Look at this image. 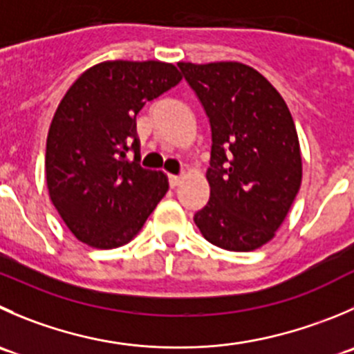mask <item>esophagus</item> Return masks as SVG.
I'll return each mask as SVG.
<instances>
[{
    "label": "esophagus",
    "instance_id": "esophagus-1",
    "mask_svg": "<svg viewBox=\"0 0 354 354\" xmlns=\"http://www.w3.org/2000/svg\"><path fill=\"white\" fill-rule=\"evenodd\" d=\"M180 183H181L180 176H176V174H169V187L171 188H176Z\"/></svg>",
    "mask_w": 354,
    "mask_h": 354
}]
</instances>
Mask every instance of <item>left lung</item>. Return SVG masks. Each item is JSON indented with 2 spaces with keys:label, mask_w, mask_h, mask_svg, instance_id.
<instances>
[{
  "label": "left lung",
  "mask_w": 354,
  "mask_h": 354,
  "mask_svg": "<svg viewBox=\"0 0 354 354\" xmlns=\"http://www.w3.org/2000/svg\"><path fill=\"white\" fill-rule=\"evenodd\" d=\"M211 122V197L194 216L205 240L235 252L275 236L303 180L299 138L282 95L240 62H178Z\"/></svg>",
  "instance_id": "1"
}]
</instances>
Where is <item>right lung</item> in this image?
Segmentation results:
<instances>
[{"label": "right lung", "mask_w": 354, "mask_h": 354, "mask_svg": "<svg viewBox=\"0 0 354 354\" xmlns=\"http://www.w3.org/2000/svg\"><path fill=\"white\" fill-rule=\"evenodd\" d=\"M180 81L166 62L107 60L82 72L58 104L46 138L48 194L86 245L131 242L166 195V174L138 162L136 114Z\"/></svg>", "instance_id": "add662e5"}]
</instances>
